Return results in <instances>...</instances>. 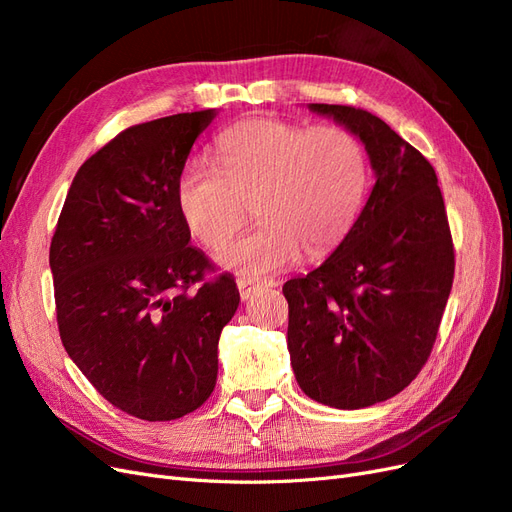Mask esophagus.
<instances>
[{"mask_svg":"<svg viewBox=\"0 0 512 512\" xmlns=\"http://www.w3.org/2000/svg\"><path fill=\"white\" fill-rule=\"evenodd\" d=\"M267 286H271V282H267V280L265 282H262V280H245V277L237 280V288H239L241 299H250L256 290L267 288Z\"/></svg>","mask_w":512,"mask_h":512,"instance_id":"esophagus-1","label":"esophagus"}]
</instances>
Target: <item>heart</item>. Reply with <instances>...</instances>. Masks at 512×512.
Wrapping results in <instances>:
<instances>
[{"label": "heart", "instance_id": "obj_1", "mask_svg": "<svg viewBox=\"0 0 512 512\" xmlns=\"http://www.w3.org/2000/svg\"><path fill=\"white\" fill-rule=\"evenodd\" d=\"M367 156L342 126L303 128L275 117L235 123L215 143V168L190 164L177 207L192 235L218 250L241 228L247 207L260 226L218 252L239 275L282 271L342 241L363 209Z\"/></svg>", "mask_w": 512, "mask_h": 512}]
</instances>
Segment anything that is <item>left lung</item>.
I'll list each match as a JSON object with an SVG mask.
<instances>
[{
    "label": "left lung",
    "mask_w": 512,
    "mask_h": 512,
    "mask_svg": "<svg viewBox=\"0 0 512 512\" xmlns=\"http://www.w3.org/2000/svg\"><path fill=\"white\" fill-rule=\"evenodd\" d=\"M309 111L361 138L376 183L337 250L282 288L290 363L307 397L359 410L404 391L427 363L453 288V237L421 151L363 108Z\"/></svg>",
    "instance_id": "left-lung-1"
}]
</instances>
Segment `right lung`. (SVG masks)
Here are the masks:
<instances>
[{
	"label": "right lung",
	"instance_id": "1",
	"mask_svg": "<svg viewBox=\"0 0 512 512\" xmlns=\"http://www.w3.org/2000/svg\"><path fill=\"white\" fill-rule=\"evenodd\" d=\"M215 108L138 123L76 173L51 241L57 327L96 391L143 421L209 399L220 333L239 307L230 275L190 245L177 181Z\"/></svg>",
	"mask_w": 512,
	"mask_h": 512
}]
</instances>
